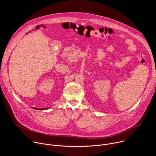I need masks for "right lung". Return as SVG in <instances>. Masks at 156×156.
I'll return each mask as SVG.
<instances>
[{
	"label": "right lung",
	"instance_id": "right-lung-1",
	"mask_svg": "<svg viewBox=\"0 0 156 156\" xmlns=\"http://www.w3.org/2000/svg\"><path fill=\"white\" fill-rule=\"evenodd\" d=\"M49 107L48 108H36V107H33L34 109H36V110H46V109H48Z\"/></svg>",
	"mask_w": 156,
	"mask_h": 156
}]
</instances>
